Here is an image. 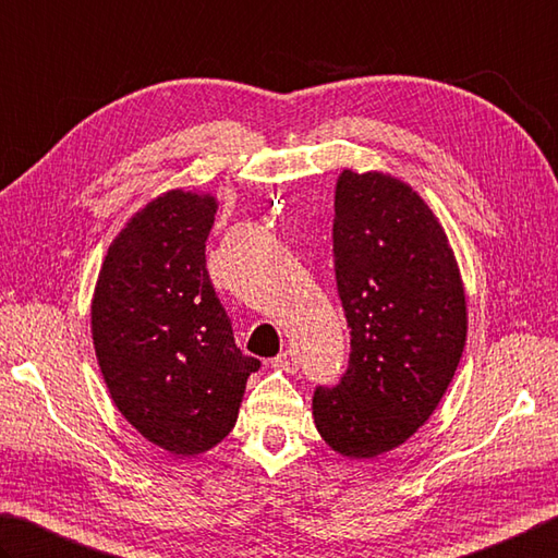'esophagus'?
Segmentation results:
<instances>
[{
  "mask_svg": "<svg viewBox=\"0 0 558 558\" xmlns=\"http://www.w3.org/2000/svg\"><path fill=\"white\" fill-rule=\"evenodd\" d=\"M275 366H279V369H283V372H289V374H293V372H299V364H301V360H299V352L296 350H283V352H279L277 356H275V362H271Z\"/></svg>",
  "mask_w": 558,
  "mask_h": 558,
  "instance_id": "34e87169",
  "label": "esophagus"
}]
</instances>
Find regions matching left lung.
Instances as JSON below:
<instances>
[{
    "instance_id": "1",
    "label": "left lung",
    "mask_w": 558,
    "mask_h": 558,
    "mask_svg": "<svg viewBox=\"0 0 558 558\" xmlns=\"http://www.w3.org/2000/svg\"><path fill=\"white\" fill-rule=\"evenodd\" d=\"M335 279L350 364L318 386L313 420L338 454L374 459L435 413L466 342V293L442 223L413 186L342 170L335 186Z\"/></svg>"
}]
</instances>
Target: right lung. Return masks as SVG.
<instances>
[{"mask_svg": "<svg viewBox=\"0 0 558 558\" xmlns=\"http://www.w3.org/2000/svg\"><path fill=\"white\" fill-rule=\"evenodd\" d=\"M218 202L172 189L109 245L92 299V340L121 415L174 457L216 447L235 427L259 369L235 347L206 269Z\"/></svg>", "mask_w": 558, "mask_h": 558, "instance_id": "add662e5", "label": "right lung"}]
</instances>
